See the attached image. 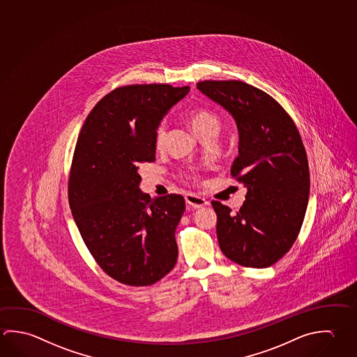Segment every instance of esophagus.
I'll return each mask as SVG.
<instances>
[{
	"instance_id": "34e87169",
	"label": "esophagus",
	"mask_w": 357,
	"mask_h": 357,
	"mask_svg": "<svg viewBox=\"0 0 357 357\" xmlns=\"http://www.w3.org/2000/svg\"><path fill=\"white\" fill-rule=\"evenodd\" d=\"M185 202H187L188 206L195 208V209L204 208V206L209 204L204 198H202L199 195H195V194H187V195H185Z\"/></svg>"
}]
</instances>
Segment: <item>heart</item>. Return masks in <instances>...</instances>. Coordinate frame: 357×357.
<instances>
[{
  "instance_id": "heart-1",
  "label": "heart",
  "mask_w": 357,
  "mask_h": 357,
  "mask_svg": "<svg viewBox=\"0 0 357 357\" xmlns=\"http://www.w3.org/2000/svg\"><path fill=\"white\" fill-rule=\"evenodd\" d=\"M188 120L197 135H200L202 132H206V130H217L218 132L219 126H220L218 116L215 114H213L212 112H208L204 109H195L193 112H190ZM167 137H168V126L165 121H162V123H159V126L155 129V134H154V143H155L157 149L163 148L167 142Z\"/></svg>"
}]
</instances>
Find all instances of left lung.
I'll return each mask as SVG.
<instances>
[{
  "label": "left lung",
  "instance_id": "8db88e82",
  "mask_svg": "<svg viewBox=\"0 0 357 357\" xmlns=\"http://www.w3.org/2000/svg\"><path fill=\"white\" fill-rule=\"evenodd\" d=\"M197 88L237 123L238 157L231 178L247 188L237 213L212 200L219 248L244 267L266 268L298 237L310 194V170L292 118L261 89L238 80H204Z\"/></svg>",
  "mask_w": 357,
  "mask_h": 357
}]
</instances>
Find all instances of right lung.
Wrapping results in <instances>:
<instances>
[{
    "instance_id": "1",
    "label": "right lung",
    "mask_w": 357,
    "mask_h": 357,
    "mask_svg": "<svg viewBox=\"0 0 357 357\" xmlns=\"http://www.w3.org/2000/svg\"><path fill=\"white\" fill-rule=\"evenodd\" d=\"M189 86L126 85L101 99L79 134L69 176V204L100 268L128 286H151L176 266L185 202L151 198L139 189L143 163L155 160L154 134Z\"/></svg>"
}]
</instances>
